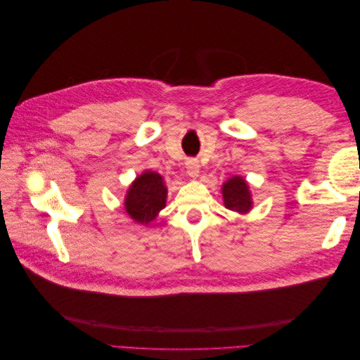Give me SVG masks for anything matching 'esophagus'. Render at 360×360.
Masks as SVG:
<instances>
[{"label": "esophagus", "instance_id": "1", "mask_svg": "<svg viewBox=\"0 0 360 360\" xmlns=\"http://www.w3.org/2000/svg\"><path fill=\"white\" fill-rule=\"evenodd\" d=\"M186 171L191 179H198L200 177V163L197 159H188L186 162Z\"/></svg>", "mask_w": 360, "mask_h": 360}]
</instances>
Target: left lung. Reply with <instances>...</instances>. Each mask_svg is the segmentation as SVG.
<instances>
[{
  "label": "left lung",
  "instance_id": "left-lung-1",
  "mask_svg": "<svg viewBox=\"0 0 360 360\" xmlns=\"http://www.w3.org/2000/svg\"><path fill=\"white\" fill-rule=\"evenodd\" d=\"M222 198L224 205L228 210L236 212V213H249L252 210L254 201H252V193H250L249 183L242 176H233L224 181L222 184Z\"/></svg>",
  "mask_w": 360,
  "mask_h": 360
}]
</instances>
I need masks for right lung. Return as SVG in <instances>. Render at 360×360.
Listing matches in <instances>:
<instances>
[{
    "mask_svg": "<svg viewBox=\"0 0 360 360\" xmlns=\"http://www.w3.org/2000/svg\"><path fill=\"white\" fill-rule=\"evenodd\" d=\"M168 188L159 172L146 169L130 184L124 197V210L136 224L153 222L167 205Z\"/></svg>",
    "mask_w": 360,
    "mask_h": 360,
    "instance_id": "add662e5",
    "label": "right lung"
}]
</instances>
